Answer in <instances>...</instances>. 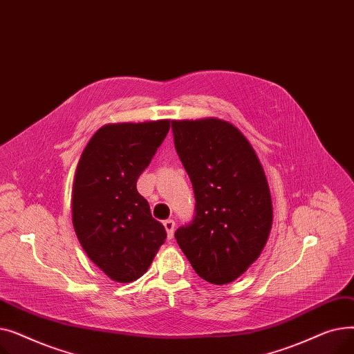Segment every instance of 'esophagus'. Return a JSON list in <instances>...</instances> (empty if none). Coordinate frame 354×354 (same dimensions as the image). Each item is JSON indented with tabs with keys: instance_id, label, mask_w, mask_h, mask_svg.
Here are the masks:
<instances>
[{
	"instance_id": "34e87169",
	"label": "esophagus",
	"mask_w": 354,
	"mask_h": 354,
	"mask_svg": "<svg viewBox=\"0 0 354 354\" xmlns=\"http://www.w3.org/2000/svg\"><path fill=\"white\" fill-rule=\"evenodd\" d=\"M163 225H165L166 232H167V239H172L174 238V232H175V221L174 219H166L163 222Z\"/></svg>"
}]
</instances>
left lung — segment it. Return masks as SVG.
Returning <instances> with one entry per match:
<instances>
[{"mask_svg":"<svg viewBox=\"0 0 354 354\" xmlns=\"http://www.w3.org/2000/svg\"><path fill=\"white\" fill-rule=\"evenodd\" d=\"M179 159L195 192L178 245L203 280L232 283L261 254L272 225L268 182L247 138L221 119L174 120Z\"/></svg>","mask_w":354,"mask_h":354,"instance_id":"8db88e82","label":"left lung"}]
</instances>
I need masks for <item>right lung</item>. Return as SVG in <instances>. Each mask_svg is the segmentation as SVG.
Instances as JSON below:
<instances>
[{
    "label": "right lung",
    "instance_id": "obj_1",
    "mask_svg": "<svg viewBox=\"0 0 354 354\" xmlns=\"http://www.w3.org/2000/svg\"><path fill=\"white\" fill-rule=\"evenodd\" d=\"M171 120L100 127L80 156L74 175L73 227L87 257L109 278L142 277L165 243L136 182L169 132Z\"/></svg>",
    "mask_w": 354,
    "mask_h": 354
}]
</instances>
